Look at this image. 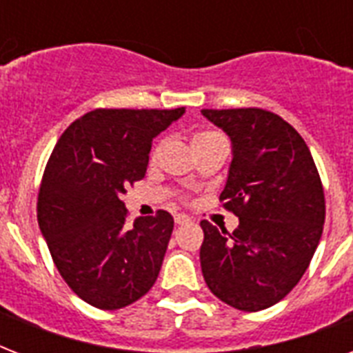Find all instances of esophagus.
I'll return each instance as SVG.
<instances>
[{
  "mask_svg": "<svg viewBox=\"0 0 353 353\" xmlns=\"http://www.w3.org/2000/svg\"><path fill=\"white\" fill-rule=\"evenodd\" d=\"M174 220H176L177 225H185V223H190V221H192L187 214H176V218H174Z\"/></svg>",
  "mask_w": 353,
  "mask_h": 353,
  "instance_id": "esophagus-1",
  "label": "esophagus"
}]
</instances>
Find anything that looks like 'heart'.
<instances>
[{
	"label": "heart",
	"instance_id": "1",
	"mask_svg": "<svg viewBox=\"0 0 353 353\" xmlns=\"http://www.w3.org/2000/svg\"><path fill=\"white\" fill-rule=\"evenodd\" d=\"M221 137V133L218 132H212V130H203V132H198V133H194V137H192V146L194 148H198V146H201V144L205 143H210L212 139H218ZM161 146H163V143H157L154 146V150H152V157H157L161 152Z\"/></svg>",
	"mask_w": 353,
	"mask_h": 353
}]
</instances>
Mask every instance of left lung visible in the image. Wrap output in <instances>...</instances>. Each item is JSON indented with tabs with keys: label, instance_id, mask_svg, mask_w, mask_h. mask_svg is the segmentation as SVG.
<instances>
[{
	"label": "left lung",
	"instance_id": "1",
	"mask_svg": "<svg viewBox=\"0 0 353 353\" xmlns=\"http://www.w3.org/2000/svg\"><path fill=\"white\" fill-rule=\"evenodd\" d=\"M231 137L220 201L240 218L229 232L201 221L209 290L241 312L280 302L306 273L323 236L326 203L312 152L290 122L260 108L201 110Z\"/></svg>",
	"mask_w": 353,
	"mask_h": 353
}]
</instances>
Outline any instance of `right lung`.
I'll return each instance as SVG.
<instances>
[{"label":"right lung","instance_id":"right-lung-1","mask_svg":"<svg viewBox=\"0 0 353 353\" xmlns=\"http://www.w3.org/2000/svg\"><path fill=\"white\" fill-rule=\"evenodd\" d=\"M183 113L99 108L62 133L47 161L38 225L58 273L99 310L139 301L157 280L174 218L157 210L130 225L121 194L143 179L154 137Z\"/></svg>","mask_w":353,"mask_h":353}]
</instances>
